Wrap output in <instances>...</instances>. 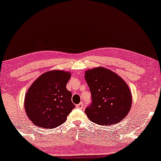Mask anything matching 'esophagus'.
Listing matches in <instances>:
<instances>
[{"instance_id":"34e87169","label":"esophagus","mask_w":161,"mask_h":161,"mask_svg":"<svg viewBox=\"0 0 161 161\" xmlns=\"http://www.w3.org/2000/svg\"><path fill=\"white\" fill-rule=\"evenodd\" d=\"M76 107L78 108H80V109H82V108H83V103H82V102H81V103H80L76 106Z\"/></svg>"}]
</instances>
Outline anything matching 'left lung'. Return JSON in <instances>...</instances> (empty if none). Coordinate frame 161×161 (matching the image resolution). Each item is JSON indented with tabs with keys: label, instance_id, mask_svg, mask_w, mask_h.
I'll list each match as a JSON object with an SVG mask.
<instances>
[{
	"label": "left lung",
	"instance_id": "obj_1",
	"mask_svg": "<svg viewBox=\"0 0 161 161\" xmlns=\"http://www.w3.org/2000/svg\"><path fill=\"white\" fill-rule=\"evenodd\" d=\"M85 79L92 102L85 109L89 120L98 125L118 124L129 113L131 106L130 89L116 73L106 68L87 70Z\"/></svg>",
	"mask_w": 161,
	"mask_h": 161
}]
</instances>
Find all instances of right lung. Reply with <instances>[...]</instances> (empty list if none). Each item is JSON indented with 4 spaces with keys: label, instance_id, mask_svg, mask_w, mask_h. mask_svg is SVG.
<instances>
[{
    "label": "right lung",
    "instance_id": "right-lung-1",
    "mask_svg": "<svg viewBox=\"0 0 161 161\" xmlns=\"http://www.w3.org/2000/svg\"><path fill=\"white\" fill-rule=\"evenodd\" d=\"M71 74L54 70L41 75L27 91L24 107L31 121L37 126L53 129L66 121L75 107L71 101L72 93L66 86Z\"/></svg>",
    "mask_w": 161,
    "mask_h": 161
}]
</instances>
